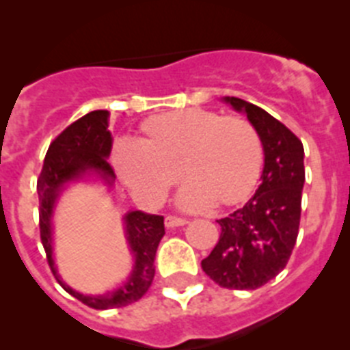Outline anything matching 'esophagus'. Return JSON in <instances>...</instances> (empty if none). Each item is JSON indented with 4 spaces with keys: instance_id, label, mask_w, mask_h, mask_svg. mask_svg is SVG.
Returning <instances> with one entry per match:
<instances>
[{
    "instance_id": "esophagus-1",
    "label": "esophagus",
    "mask_w": 350,
    "mask_h": 350,
    "mask_svg": "<svg viewBox=\"0 0 350 350\" xmlns=\"http://www.w3.org/2000/svg\"><path fill=\"white\" fill-rule=\"evenodd\" d=\"M165 224H166V228H178V226L187 224V219L175 217V215H168V217L165 219Z\"/></svg>"
}]
</instances>
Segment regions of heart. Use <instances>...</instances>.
Wrapping results in <instances>:
<instances>
[{
    "instance_id": "obj_1",
    "label": "heart",
    "mask_w": 350,
    "mask_h": 350,
    "mask_svg": "<svg viewBox=\"0 0 350 350\" xmlns=\"http://www.w3.org/2000/svg\"><path fill=\"white\" fill-rule=\"evenodd\" d=\"M144 135L116 145V166L129 189L148 203L163 200L178 168L191 178L177 196L189 212L242 202L261 173V138L242 117L185 108L148 119Z\"/></svg>"
}]
</instances>
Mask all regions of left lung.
Listing matches in <instances>:
<instances>
[{"label":"left lung","instance_id":"obj_1","mask_svg":"<svg viewBox=\"0 0 350 350\" xmlns=\"http://www.w3.org/2000/svg\"><path fill=\"white\" fill-rule=\"evenodd\" d=\"M243 112L259 133L265 152L261 184L242 208L219 219L221 237L202 268L226 289H258L286 268L295 249L305 184L303 144L267 110L245 100L222 98Z\"/></svg>","mask_w":350,"mask_h":350}]
</instances>
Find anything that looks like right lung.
Returning <instances> with one entry per match:
<instances>
[{
  "instance_id": "1",
  "label": "right lung",
  "mask_w": 350,
  "mask_h": 350,
  "mask_svg": "<svg viewBox=\"0 0 350 350\" xmlns=\"http://www.w3.org/2000/svg\"><path fill=\"white\" fill-rule=\"evenodd\" d=\"M108 116L110 113L107 110H94L68 126L49 147L36 184L40 198V238L47 254L49 267L66 293L96 310L126 307L138 301L147 293L156 273L154 259L157 245L165 234L163 215H152L142 210L126 213V240L135 258V265L128 280L105 295H82L66 286L57 275L52 256V215L59 194L71 182L89 177L101 178L105 184H108V187H112L116 180V173L108 163V156L112 150Z\"/></svg>"
}]
</instances>
